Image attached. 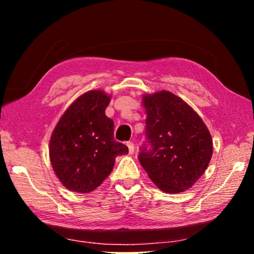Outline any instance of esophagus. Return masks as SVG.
<instances>
[{
    "instance_id": "esophagus-1",
    "label": "esophagus",
    "mask_w": 254,
    "mask_h": 254,
    "mask_svg": "<svg viewBox=\"0 0 254 254\" xmlns=\"http://www.w3.org/2000/svg\"><path fill=\"white\" fill-rule=\"evenodd\" d=\"M127 145L128 148V153L132 154L133 152H134V143L133 142H127Z\"/></svg>"
}]
</instances>
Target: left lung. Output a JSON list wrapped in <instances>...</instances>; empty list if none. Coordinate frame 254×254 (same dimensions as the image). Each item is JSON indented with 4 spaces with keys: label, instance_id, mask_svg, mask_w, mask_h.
I'll return each mask as SVG.
<instances>
[{
    "label": "left lung",
    "instance_id": "8db88e82",
    "mask_svg": "<svg viewBox=\"0 0 254 254\" xmlns=\"http://www.w3.org/2000/svg\"><path fill=\"white\" fill-rule=\"evenodd\" d=\"M145 142L139 161L162 191L190 188L205 173L213 141L199 115L175 94L161 91L143 96Z\"/></svg>",
    "mask_w": 254,
    "mask_h": 254
}]
</instances>
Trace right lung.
<instances>
[{"label":"right lung","mask_w":254,"mask_h":254,"mask_svg":"<svg viewBox=\"0 0 254 254\" xmlns=\"http://www.w3.org/2000/svg\"><path fill=\"white\" fill-rule=\"evenodd\" d=\"M111 97L102 91L83 94L68 107L50 137V161L62 184L86 194L96 189L128 152L114 140L113 120L105 115Z\"/></svg>","instance_id":"obj_1"}]
</instances>
